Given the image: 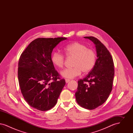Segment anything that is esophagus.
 <instances>
[{
  "instance_id": "obj_1",
  "label": "esophagus",
  "mask_w": 133,
  "mask_h": 133,
  "mask_svg": "<svg viewBox=\"0 0 133 133\" xmlns=\"http://www.w3.org/2000/svg\"><path fill=\"white\" fill-rule=\"evenodd\" d=\"M70 81V80H69V79H65V82H66V83H67L69 82Z\"/></svg>"
}]
</instances>
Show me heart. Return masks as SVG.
<instances>
[{"label":"heart","instance_id":"b5f03b06","mask_svg":"<svg viewBox=\"0 0 133 133\" xmlns=\"http://www.w3.org/2000/svg\"><path fill=\"white\" fill-rule=\"evenodd\" d=\"M65 55L68 58H74L72 68L66 69L61 72V75L64 78L73 79L79 76L82 71L87 73L94 68L96 60L95 51L88 48L86 45L75 42L67 45L63 48ZM53 64L57 68L64 67L65 58L63 54L58 51L53 52L51 57Z\"/></svg>","mask_w":133,"mask_h":133}]
</instances>
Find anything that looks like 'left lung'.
<instances>
[{"mask_svg":"<svg viewBox=\"0 0 133 133\" xmlns=\"http://www.w3.org/2000/svg\"><path fill=\"white\" fill-rule=\"evenodd\" d=\"M95 45L97 59L94 68L83 79L78 81L76 101L82 107L93 110L102 105L113 87L114 65L112 56L105 46L93 36L84 37Z\"/></svg>","mask_w":133,"mask_h":133,"instance_id":"obj_1","label":"left lung"}]
</instances>
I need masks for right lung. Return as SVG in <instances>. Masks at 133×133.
Segmentation results:
<instances>
[{"label":"right lung","mask_w":133,"mask_h":133,"mask_svg":"<svg viewBox=\"0 0 133 133\" xmlns=\"http://www.w3.org/2000/svg\"><path fill=\"white\" fill-rule=\"evenodd\" d=\"M65 37L39 38L21 54L18 62L19 86L26 101L32 107L45 111L57 103L65 85L51 60L53 49Z\"/></svg>","instance_id":"obj_1"}]
</instances>
